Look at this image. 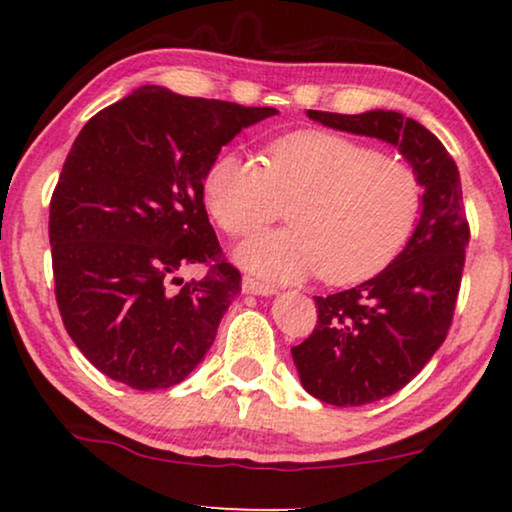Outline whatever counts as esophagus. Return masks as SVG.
Wrapping results in <instances>:
<instances>
[{
  "label": "esophagus",
  "mask_w": 512,
  "mask_h": 512,
  "mask_svg": "<svg viewBox=\"0 0 512 512\" xmlns=\"http://www.w3.org/2000/svg\"><path fill=\"white\" fill-rule=\"evenodd\" d=\"M242 291L244 293H254V296H272V293H275V286L265 284V282H261V279H256L251 275H244Z\"/></svg>",
  "instance_id": "obj_1"
}]
</instances>
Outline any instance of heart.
Here are the masks:
<instances>
[{"instance_id": "b5f03b06", "label": "heart", "mask_w": 512, "mask_h": 512, "mask_svg": "<svg viewBox=\"0 0 512 512\" xmlns=\"http://www.w3.org/2000/svg\"><path fill=\"white\" fill-rule=\"evenodd\" d=\"M207 207L228 235L270 226L289 207V230L244 242L237 258L275 282L319 272L354 284L394 261L422 212L424 186L401 160L326 130L275 139L265 165L226 151L205 177Z\"/></svg>"}]
</instances>
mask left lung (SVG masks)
Segmentation results:
<instances>
[{
  "label": "left lung",
  "mask_w": 512,
  "mask_h": 512,
  "mask_svg": "<svg viewBox=\"0 0 512 512\" xmlns=\"http://www.w3.org/2000/svg\"><path fill=\"white\" fill-rule=\"evenodd\" d=\"M333 130L394 144L424 186L422 216L405 249L368 282L314 298L317 326L291 347L300 382L319 401L366 405L403 389L443 345L471 240L461 179L440 139L398 111H307Z\"/></svg>",
  "instance_id": "8db88e82"
}]
</instances>
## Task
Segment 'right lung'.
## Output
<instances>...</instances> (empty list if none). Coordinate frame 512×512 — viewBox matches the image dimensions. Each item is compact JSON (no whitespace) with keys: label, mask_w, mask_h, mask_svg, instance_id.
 I'll return each instance as SVG.
<instances>
[{"label":"right lung","mask_w":512,"mask_h":512,"mask_svg":"<svg viewBox=\"0 0 512 512\" xmlns=\"http://www.w3.org/2000/svg\"><path fill=\"white\" fill-rule=\"evenodd\" d=\"M275 114L142 86L83 125L48 237L62 324L100 373L170 389L205 359L242 277L216 240L202 181L221 146ZM193 262L206 277L184 283L178 272Z\"/></svg>","instance_id":"obj_1"}]
</instances>
